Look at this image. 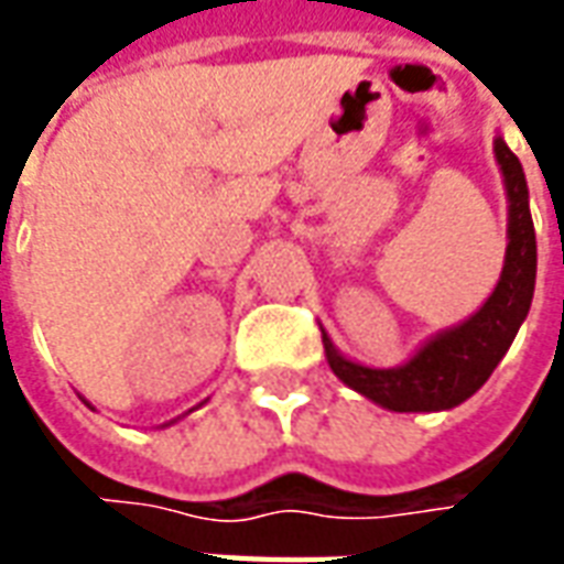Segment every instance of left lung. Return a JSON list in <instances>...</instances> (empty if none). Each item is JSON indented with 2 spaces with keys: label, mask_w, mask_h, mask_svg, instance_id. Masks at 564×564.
Wrapping results in <instances>:
<instances>
[{
  "label": "left lung",
  "mask_w": 564,
  "mask_h": 564,
  "mask_svg": "<svg viewBox=\"0 0 564 564\" xmlns=\"http://www.w3.org/2000/svg\"><path fill=\"white\" fill-rule=\"evenodd\" d=\"M508 193V250L496 290L471 317L441 329L404 366L371 368L354 362L323 329V347L335 378L395 414L449 411L484 387L529 317L538 271V241L529 210V186L520 160L505 139L492 141Z\"/></svg>",
  "instance_id": "1"
}]
</instances>
